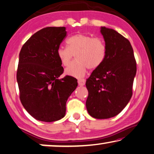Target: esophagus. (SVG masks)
<instances>
[{"mask_svg": "<svg viewBox=\"0 0 154 154\" xmlns=\"http://www.w3.org/2000/svg\"><path fill=\"white\" fill-rule=\"evenodd\" d=\"M78 83L80 86H84L85 85V79H79L78 80Z\"/></svg>", "mask_w": 154, "mask_h": 154, "instance_id": "34e87169", "label": "esophagus"}]
</instances>
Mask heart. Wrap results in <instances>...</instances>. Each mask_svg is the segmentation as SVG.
Here are the masks:
<instances>
[{
  "instance_id": "1",
  "label": "heart",
  "mask_w": 154,
  "mask_h": 154,
  "mask_svg": "<svg viewBox=\"0 0 154 154\" xmlns=\"http://www.w3.org/2000/svg\"><path fill=\"white\" fill-rule=\"evenodd\" d=\"M67 47L57 49V57L63 66H67L74 55L76 60L65 69V74L75 78L83 77L87 68L95 69L100 67L106 58L107 47L100 38H93L84 34H77L67 41Z\"/></svg>"
}]
</instances>
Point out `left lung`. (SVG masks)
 <instances>
[{"instance_id":"obj_1","label":"left lung","mask_w":154,"mask_h":154,"mask_svg":"<svg viewBox=\"0 0 154 154\" xmlns=\"http://www.w3.org/2000/svg\"><path fill=\"white\" fill-rule=\"evenodd\" d=\"M107 54L100 67L87 80L86 107L97 119L112 118L122 112L132 96L136 62L130 42L116 31L100 27Z\"/></svg>"}]
</instances>
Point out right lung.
Segmentation results:
<instances>
[{"instance_id":"right-lung-1","label":"right lung","mask_w":154,"mask_h":154,"mask_svg":"<svg viewBox=\"0 0 154 154\" xmlns=\"http://www.w3.org/2000/svg\"><path fill=\"white\" fill-rule=\"evenodd\" d=\"M67 36L65 27L43 28L32 35L19 54L16 79L21 103L35 119L54 122L65 116L66 103L78 86L63 67L57 49Z\"/></svg>"}]
</instances>
